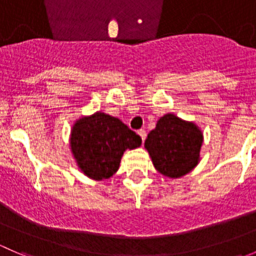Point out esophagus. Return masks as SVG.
I'll use <instances>...</instances> for the list:
<instances>
[{
  "mask_svg": "<svg viewBox=\"0 0 256 256\" xmlns=\"http://www.w3.org/2000/svg\"><path fill=\"white\" fill-rule=\"evenodd\" d=\"M138 135H140V138H142V142H144V138H146V135H147L146 131H144V128H141V130H138Z\"/></svg>",
  "mask_w": 256,
  "mask_h": 256,
  "instance_id": "obj_1",
  "label": "esophagus"
}]
</instances>
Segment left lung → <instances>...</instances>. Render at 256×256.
<instances>
[{
  "mask_svg": "<svg viewBox=\"0 0 256 256\" xmlns=\"http://www.w3.org/2000/svg\"><path fill=\"white\" fill-rule=\"evenodd\" d=\"M202 144V131L197 125L166 114L147 135L144 147L160 174L178 178L197 166Z\"/></svg>",
  "mask_w": 256,
  "mask_h": 256,
  "instance_id": "1",
  "label": "left lung"
}]
</instances>
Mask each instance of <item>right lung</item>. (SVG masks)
<instances>
[{"label":"right lung","instance_id":"obj_1","mask_svg":"<svg viewBox=\"0 0 256 256\" xmlns=\"http://www.w3.org/2000/svg\"><path fill=\"white\" fill-rule=\"evenodd\" d=\"M140 136L118 118L95 112L74 124L70 147L76 164L88 177L106 180L118 170L126 150L141 146Z\"/></svg>","mask_w":256,"mask_h":256}]
</instances>
